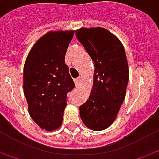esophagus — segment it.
<instances>
[{"label": "esophagus", "mask_w": 159, "mask_h": 159, "mask_svg": "<svg viewBox=\"0 0 159 159\" xmlns=\"http://www.w3.org/2000/svg\"><path fill=\"white\" fill-rule=\"evenodd\" d=\"M74 82H75V84H76V87H79L80 85H81L82 78H81V77H79V78H76V79L74 80Z\"/></svg>", "instance_id": "obj_1"}]
</instances>
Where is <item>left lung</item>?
I'll list each match as a JSON object with an SVG mask.
<instances>
[{"instance_id":"left-lung-1","label":"left lung","mask_w":159,"mask_h":159,"mask_svg":"<svg viewBox=\"0 0 159 159\" xmlns=\"http://www.w3.org/2000/svg\"><path fill=\"white\" fill-rule=\"evenodd\" d=\"M95 65L89 100L79 107L83 124L93 131L109 127L125 100L129 69L122 43L102 27H82L76 31Z\"/></svg>"}]
</instances>
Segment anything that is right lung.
<instances>
[{"label": "right lung", "instance_id": "obj_1", "mask_svg": "<svg viewBox=\"0 0 159 159\" xmlns=\"http://www.w3.org/2000/svg\"><path fill=\"white\" fill-rule=\"evenodd\" d=\"M75 31H50L33 45L23 72V89L31 118L42 129L62 125L67 93L75 88L64 57Z\"/></svg>", "mask_w": 159, "mask_h": 159}]
</instances>
